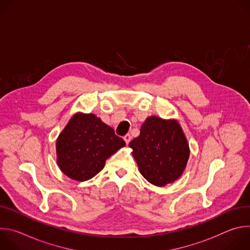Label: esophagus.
<instances>
[{"instance_id": "esophagus-1", "label": "esophagus", "mask_w": 250, "mask_h": 250, "mask_svg": "<svg viewBox=\"0 0 250 250\" xmlns=\"http://www.w3.org/2000/svg\"><path fill=\"white\" fill-rule=\"evenodd\" d=\"M124 139H125V144L126 145H128L129 144V141L131 140V136H130V134H125V136H124Z\"/></svg>"}]
</instances>
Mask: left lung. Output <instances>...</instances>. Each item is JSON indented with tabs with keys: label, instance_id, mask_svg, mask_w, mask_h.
I'll return each mask as SVG.
<instances>
[{
	"label": "left lung",
	"instance_id": "left-lung-1",
	"mask_svg": "<svg viewBox=\"0 0 250 250\" xmlns=\"http://www.w3.org/2000/svg\"><path fill=\"white\" fill-rule=\"evenodd\" d=\"M129 146L141 175L159 187L181 176L190 155L179 124L157 117L146 119L139 136L129 142Z\"/></svg>",
	"mask_w": 250,
	"mask_h": 250
}]
</instances>
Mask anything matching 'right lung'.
<instances>
[{"instance_id": "obj_1", "label": "right lung", "mask_w": 250, "mask_h": 250, "mask_svg": "<svg viewBox=\"0 0 250 250\" xmlns=\"http://www.w3.org/2000/svg\"><path fill=\"white\" fill-rule=\"evenodd\" d=\"M125 146V140L99 118L77 114L57 138V163L71 179L86 181L97 175L105 160Z\"/></svg>"}]
</instances>
